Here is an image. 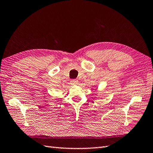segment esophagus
<instances>
[{
    "instance_id": "esophagus-1",
    "label": "esophagus",
    "mask_w": 153,
    "mask_h": 153,
    "mask_svg": "<svg viewBox=\"0 0 153 153\" xmlns=\"http://www.w3.org/2000/svg\"><path fill=\"white\" fill-rule=\"evenodd\" d=\"M71 82H72V84H77L78 81H77V79H72V80L71 81Z\"/></svg>"
}]
</instances>
